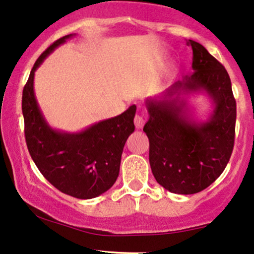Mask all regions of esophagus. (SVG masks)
I'll return each instance as SVG.
<instances>
[{
    "instance_id": "esophagus-1",
    "label": "esophagus",
    "mask_w": 254,
    "mask_h": 254,
    "mask_svg": "<svg viewBox=\"0 0 254 254\" xmlns=\"http://www.w3.org/2000/svg\"><path fill=\"white\" fill-rule=\"evenodd\" d=\"M134 124H135V127L137 129H140V128H142L143 125H145V118L139 114L135 115V118H134Z\"/></svg>"
}]
</instances>
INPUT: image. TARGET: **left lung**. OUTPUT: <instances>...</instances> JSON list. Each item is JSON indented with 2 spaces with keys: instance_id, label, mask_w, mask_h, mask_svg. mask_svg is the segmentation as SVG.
Here are the masks:
<instances>
[{
  "instance_id": "8db88e82",
  "label": "left lung",
  "mask_w": 254,
  "mask_h": 254,
  "mask_svg": "<svg viewBox=\"0 0 254 254\" xmlns=\"http://www.w3.org/2000/svg\"><path fill=\"white\" fill-rule=\"evenodd\" d=\"M193 73L172 84L145 105L148 121L149 165L155 180L177 194L207 189L226 167L234 146L237 105L224 65L205 47L189 40ZM205 91L214 113L206 122L194 121L186 101L190 93Z\"/></svg>"
}]
</instances>
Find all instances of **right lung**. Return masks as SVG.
<instances>
[{
	"label": "right lung",
	"instance_id": "right-lung-1",
	"mask_svg": "<svg viewBox=\"0 0 254 254\" xmlns=\"http://www.w3.org/2000/svg\"><path fill=\"white\" fill-rule=\"evenodd\" d=\"M73 36L55 41L30 71L22 94L24 136L31 159L53 186L74 198L92 199L108 190L118 179L125 143L135 128L136 106L81 132H62L49 126L36 101L34 76L47 56Z\"/></svg>",
	"mask_w": 254,
	"mask_h": 254
}]
</instances>
